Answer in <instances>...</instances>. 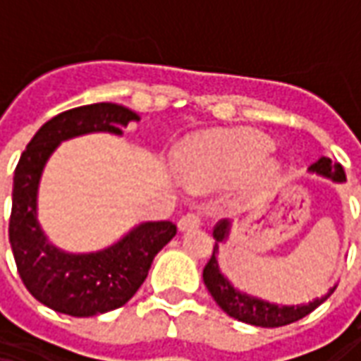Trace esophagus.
Returning a JSON list of instances; mask_svg holds the SVG:
<instances>
[{"mask_svg":"<svg viewBox=\"0 0 361 361\" xmlns=\"http://www.w3.org/2000/svg\"><path fill=\"white\" fill-rule=\"evenodd\" d=\"M201 224V216L195 214V212H188V214H183L178 222V228H180L181 232H185V230H191V228H197Z\"/></svg>","mask_w":361,"mask_h":361,"instance_id":"34e87169","label":"esophagus"}]
</instances>
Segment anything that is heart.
I'll use <instances>...</instances> for the list:
<instances>
[{
	"mask_svg": "<svg viewBox=\"0 0 361 361\" xmlns=\"http://www.w3.org/2000/svg\"><path fill=\"white\" fill-rule=\"evenodd\" d=\"M271 150V139L251 129L212 131L185 142L181 170L189 185L211 189L255 170Z\"/></svg>",
	"mask_w": 361,
	"mask_h": 361,
	"instance_id": "b5f03b06",
	"label": "heart"
}]
</instances>
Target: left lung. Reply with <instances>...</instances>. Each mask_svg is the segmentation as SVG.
<instances>
[{
	"mask_svg": "<svg viewBox=\"0 0 361 361\" xmlns=\"http://www.w3.org/2000/svg\"><path fill=\"white\" fill-rule=\"evenodd\" d=\"M310 172L319 173L323 178H329L333 181H346V173L342 170L341 164L333 162L329 157H321L315 164L310 166ZM230 234V222L228 220H220L214 226V251L209 263L203 269V280L207 290L211 292L214 302L219 303L222 311H226L230 317L238 319L242 323L255 326H284L300 321L305 315H310L311 311L317 310L321 303L325 302L329 295L333 294L334 288L329 290V294L323 298H317L310 303H302V305H279V303H271L255 298V295L240 292L238 288L232 286V282L220 272L219 261H216V251H219V242H224Z\"/></svg>",
	"mask_w": 361,
	"mask_h": 361,
	"instance_id": "left-lung-1",
	"label": "left lung"
}]
</instances>
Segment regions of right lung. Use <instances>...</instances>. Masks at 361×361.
<instances>
[{
  "mask_svg": "<svg viewBox=\"0 0 361 361\" xmlns=\"http://www.w3.org/2000/svg\"><path fill=\"white\" fill-rule=\"evenodd\" d=\"M129 121H139V116L111 102L61 111L36 131L15 168L9 219L13 257L28 292L58 313L94 317L121 307L141 288L158 251L178 232L170 220L142 222L106 250L67 253L48 242L38 224V183L59 142L87 133L121 135L119 127Z\"/></svg>",
  "mask_w": 361,
  "mask_h": 361,
  "instance_id": "right-lung-1",
  "label": "right lung"
}]
</instances>
